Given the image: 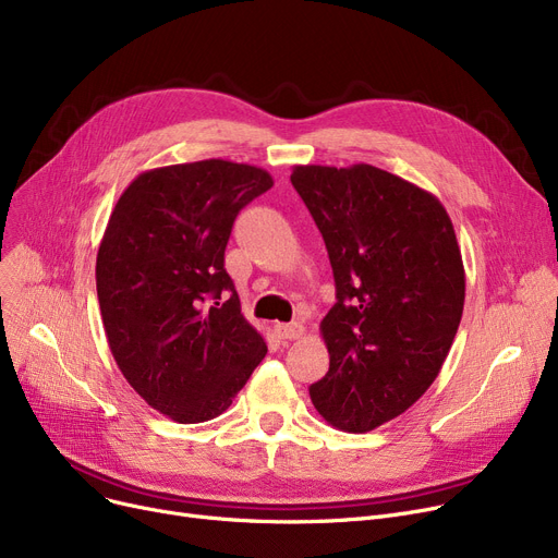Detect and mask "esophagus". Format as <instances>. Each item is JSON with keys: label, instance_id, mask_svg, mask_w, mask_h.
Instances as JSON below:
<instances>
[{"label": "esophagus", "instance_id": "1", "mask_svg": "<svg viewBox=\"0 0 558 558\" xmlns=\"http://www.w3.org/2000/svg\"><path fill=\"white\" fill-rule=\"evenodd\" d=\"M276 332L280 339H301L305 335V328L301 324H276Z\"/></svg>", "mask_w": 558, "mask_h": 558}]
</instances>
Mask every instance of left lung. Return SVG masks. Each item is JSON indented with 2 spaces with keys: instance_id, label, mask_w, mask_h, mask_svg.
Here are the masks:
<instances>
[{
  "instance_id": "8db88e82",
  "label": "left lung",
  "mask_w": 558,
  "mask_h": 558,
  "mask_svg": "<svg viewBox=\"0 0 558 558\" xmlns=\"http://www.w3.org/2000/svg\"><path fill=\"white\" fill-rule=\"evenodd\" d=\"M291 185L337 287L320 320L330 368L310 398L332 427L368 432L407 412L450 353L465 299L457 234L434 194L373 165H299Z\"/></svg>"
}]
</instances>
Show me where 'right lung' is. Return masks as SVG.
Masks as SVG:
<instances>
[{"instance_id":"add662e5","label":"right lung","mask_w":558,"mask_h":558,"mask_svg":"<svg viewBox=\"0 0 558 558\" xmlns=\"http://www.w3.org/2000/svg\"><path fill=\"white\" fill-rule=\"evenodd\" d=\"M274 187L269 171L198 160L140 173L108 219L97 296L129 385L175 423L217 418L267 343L223 269L240 210Z\"/></svg>"}]
</instances>
